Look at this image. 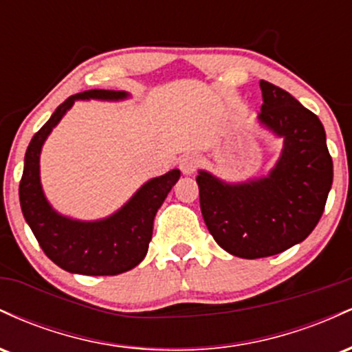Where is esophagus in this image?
<instances>
[{"mask_svg": "<svg viewBox=\"0 0 352 352\" xmlns=\"http://www.w3.org/2000/svg\"><path fill=\"white\" fill-rule=\"evenodd\" d=\"M180 170L185 173V175H192L193 172L197 170V167H199V160H197V157L193 155H184L180 159Z\"/></svg>", "mask_w": 352, "mask_h": 352, "instance_id": "34e87169", "label": "esophagus"}]
</instances>
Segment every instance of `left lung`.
Masks as SVG:
<instances>
[{
	"label": "left lung",
	"instance_id": "obj_1",
	"mask_svg": "<svg viewBox=\"0 0 352 352\" xmlns=\"http://www.w3.org/2000/svg\"><path fill=\"white\" fill-rule=\"evenodd\" d=\"M260 122L285 139L268 177L230 185L200 170V208L215 241L235 256H273L300 243L324 212L333 185L326 132L285 89L260 80Z\"/></svg>",
	"mask_w": 352,
	"mask_h": 352
}]
</instances>
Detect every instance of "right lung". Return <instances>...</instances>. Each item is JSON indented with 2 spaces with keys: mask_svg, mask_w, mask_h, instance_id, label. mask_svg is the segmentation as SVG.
Here are the masks:
<instances>
[{
  "mask_svg": "<svg viewBox=\"0 0 352 352\" xmlns=\"http://www.w3.org/2000/svg\"><path fill=\"white\" fill-rule=\"evenodd\" d=\"M124 98H127L124 91L106 89H91L71 96L36 132L24 155V170L19 182L23 215L46 256L69 273L112 276L135 268L147 254L157 210L180 179V170L173 168L162 177L148 180L119 212L99 221L60 217L47 204L39 182V153L52 127L63 119L74 100Z\"/></svg>",
  "mask_w": 352,
  "mask_h": 352,
  "instance_id": "right-lung-1",
  "label": "right lung"
}]
</instances>
